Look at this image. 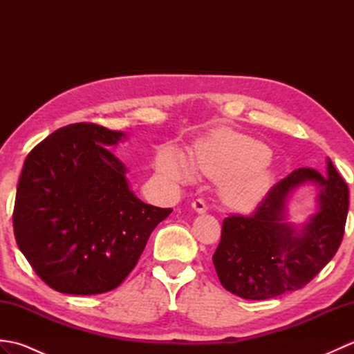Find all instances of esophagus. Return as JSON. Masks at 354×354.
Instances as JSON below:
<instances>
[{
    "mask_svg": "<svg viewBox=\"0 0 354 354\" xmlns=\"http://www.w3.org/2000/svg\"><path fill=\"white\" fill-rule=\"evenodd\" d=\"M192 207H193L194 212H198V213H205L207 212V204L202 198H198L196 201H193Z\"/></svg>",
    "mask_w": 354,
    "mask_h": 354,
    "instance_id": "esophagus-1",
    "label": "esophagus"
}]
</instances>
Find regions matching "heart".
Here are the masks:
<instances>
[{
    "label": "heart",
    "mask_w": 354,
    "mask_h": 354,
    "mask_svg": "<svg viewBox=\"0 0 354 354\" xmlns=\"http://www.w3.org/2000/svg\"><path fill=\"white\" fill-rule=\"evenodd\" d=\"M270 152L263 142L236 132L214 133L199 142L193 165L204 175L221 181L222 198L232 207H251L263 198L270 181ZM158 171L175 183L189 181L190 164L176 150H165Z\"/></svg>",
    "instance_id": "1"
}]
</instances>
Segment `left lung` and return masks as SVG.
Returning <instances> with one entry per match:
<instances>
[{"mask_svg": "<svg viewBox=\"0 0 354 354\" xmlns=\"http://www.w3.org/2000/svg\"><path fill=\"white\" fill-rule=\"evenodd\" d=\"M304 182L320 187V212L298 232L284 223L285 201ZM348 213V187L327 160V175L295 169L270 187L252 214H230L213 254L217 277L228 292L245 299H269L303 289L333 259Z\"/></svg>", "mask_w": 354, "mask_h": 354, "instance_id": "left-lung-1", "label": "left lung"}]
</instances>
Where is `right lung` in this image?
I'll return each mask as SVG.
<instances>
[{
	"mask_svg": "<svg viewBox=\"0 0 354 354\" xmlns=\"http://www.w3.org/2000/svg\"><path fill=\"white\" fill-rule=\"evenodd\" d=\"M122 137L99 124L74 123L26 158L15 239L37 277L57 292L97 295L118 288L156 225L171 213L129 190L126 167L106 149Z\"/></svg>",
	"mask_w": 354,
	"mask_h": 354,
	"instance_id": "1",
	"label": "right lung"
}]
</instances>
